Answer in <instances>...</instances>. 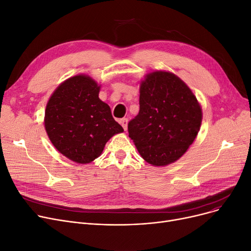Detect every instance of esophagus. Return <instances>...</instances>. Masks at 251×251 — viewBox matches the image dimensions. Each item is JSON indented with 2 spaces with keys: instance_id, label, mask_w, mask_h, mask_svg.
Returning a JSON list of instances; mask_svg holds the SVG:
<instances>
[{
  "instance_id": "esophagus-1",
  "label": "esophagus",
  "mask_w": 251,
  "mask_h": 251,
  "mask_svg": "<svg viewBox=\"0 0 251 251\" xmlns=\"http://www.w3.org/2000/svg\"><path fill=\"white\" fill-rule=\"evenodd\" d=\"M119 122H120V124L122 125V127H123L124 130L126 131V130H127V125H128V119L123 118V119H121V120L119 121Z\"/></svg>"
}]
</instances>
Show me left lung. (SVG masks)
<instances>
[{
    "instance_id": "8db88e82",
    "label": "left lung",
    "mask_w": 251,
    "mask_h": 251,
    "mask_svg": "<svg viewBox=\"0 0 251 251\" xmlns=\"http://www.w3.org/2000/svg\"><path fill=\"white\" fill-rule=\"evenodd\" d=\"M201 119L190 88L173 73L155 71L140 83L139 113L128 123L129 137L148 163L167 166L191 146Z\"/></svg>"
}]
</instances>
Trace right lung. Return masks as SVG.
I'll use <instances>...</instances> for the list:
<instances>
[{
  "instance_id": "right-lung-1",
  "label": "right lung",
  "mask_w": 251,
  "mask_h": 251,
  "mask_svg": "<svg viewBox=\"0 0 251 251\" xmlns=\"http://www.w3.org/2000/svg\"><path fill=\"white\" fill-rule=\"evenodd\" d=\"M99 92L94 79L77 75L58 86L47 104L45 127L50 140L78 164L97 159L108 140L124 131L109 105L100 100Z\"/></svg>"
}]
</instances>
